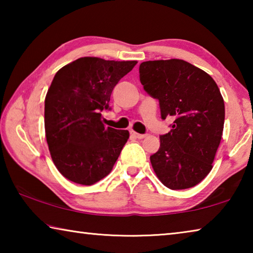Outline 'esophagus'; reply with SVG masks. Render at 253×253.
<instances>
[{
  "label": "esophagus",
  "instance_id": "34e87169",
  "mask_svg": "<svg viewBox=\"0 0 253 253\" xmlns=\"http://www.w3.org/2000/svg\"><path fill=\"white\" fill-rule=\"evenodd\" d=\"M130 134H131L132 137H134V138H138V139H143V138H145V137H146V135L138 134V132H136V131H131Z\"/></svg>",
  "mask_w": 253,
  "mask_h": 253
}]
</instances>
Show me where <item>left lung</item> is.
Returning a JSON list of instances; mask_svg holds the SVG:
<instances>
[{"label": "left lung", "mask_w": 253, "mask_h": 253, "mask_svg": "<svg viewBox=\"0 0 253 253\" xmlns=\"http://www.w3.org/2000/svg\"><path fill=\"white\" fill-rule=\"evenodd\" d=\"M139 79L144 90L160 101L162 118L174 119L151 156L154 172L170 190L195 186L211 172L223 132L219 87L207 72L181 59L142 62Z\"/></svg>", "instance_id": "8db88e82"}]
</instances>
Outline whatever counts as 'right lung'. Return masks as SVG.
Returning <instances> with one entry per match:
<instances>
[{
	"mask_svg": "<svg viewBox=\"0 0 253 253\" xmlns=\"http://www.w3.org/2000/svg\"><path fill=\"white\" fill-rule=\"evenodd\" d=\"M137 61L84 57L62 67L44 100L46 143L55 168L69 181L92 185L113 169L128 130L105 127L115 85Z\"/></svg>",
	"mask_w": 253,
	"mask_h": 253,
	"instance_id": "1",
	"label": "right lung"
}]
</instances>
